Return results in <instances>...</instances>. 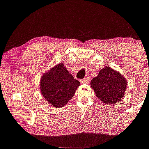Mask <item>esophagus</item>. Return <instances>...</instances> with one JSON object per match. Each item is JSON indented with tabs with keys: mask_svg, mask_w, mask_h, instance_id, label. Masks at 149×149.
<instances>
[{
	"mask_svg": "<svg viewBox=\"0 0 149 149\" xmlns=\"http://www.w3.org/2000/svg\"><path fill=\"white\" fill-rule=\"evenodd\" d=\"M88 81H89V78H87V77H86V78H83V79L80 80V82H81V83H87V82Z\"/></svg>",
	"mask_w": 149,
	"mask_h": 149,
	"instance_id": "1",
	"label": "esophagus"
}]
</instances>
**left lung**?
<instances>
[{"label":"left lung","instance_id":"8db88e82","mask_svg":"<svg viewBox=\"0 0 149 149\" xmlns=\"http://www.w3.org/2000/svg\"><path fill=\"white\" fill-rule=\"evenodd\" d=\"M91 87L102 103L110 105L122 99L127 82L121 73L107 67L102 69L98 76L93 78Z\"/></svg>","mask_w":149,"mask_h":149}]
</instances>
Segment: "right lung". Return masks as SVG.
Instances as JSON below:
<instances>
[{"label": "right lung", "instance_id": "right-lung-1", "mask_svg": "<svg viewBox=\"0 0 149 149\" xmlns=\"http://www.w3.org/2000/svg\"><path fill=\"white\" fill-rule=\"evenodd\" d=\"M80 85V82L61 63L42 76L40 88L46 101L53 107H62L74 96Z\"/></svg>", "mask_w": 149, "mask_h": 149}]
</instances>
